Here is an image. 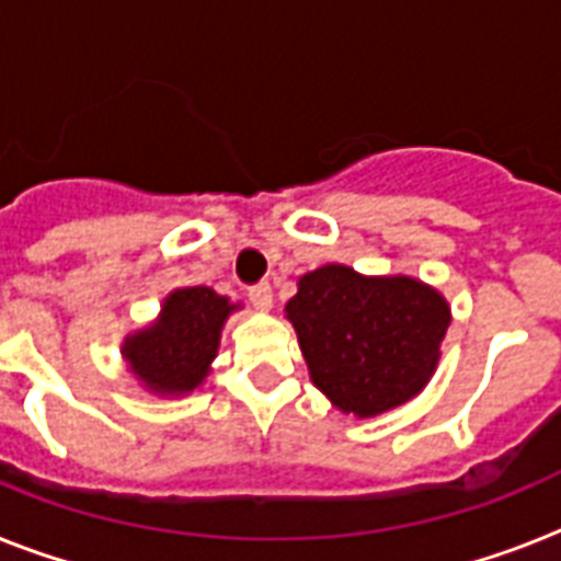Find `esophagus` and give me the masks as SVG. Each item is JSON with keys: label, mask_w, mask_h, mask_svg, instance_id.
<instances>
[{"label": "esophagus", "mask_w": 561, "mask_h": 561, "mask_svg": "<svg viewBox=\"0 0 561 561\" xmlns=\"http://www.w3.org/2000/svg\"><path fill=\"white\" fill-rule=\"evenodd\" d=\"M250 302H253L259 311H271V306H273L271 285H267V282H259V285H253V288H250Z\"/></svg>", "instance_id": "34e87169"}]
</instances>
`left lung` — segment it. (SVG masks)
<instances>
[{"instance_id":"8db88e82","label":"left lung","mask_w":561,"mask_h":561,"mask_svg":"<svg viewBox=\"0 0 561 561\" xmlns=\"http://www.w3.org/2000/svg\"><path fill=\"white\" fill-rule=\"evenodd\" d=\"M285 311L311 381L355 416L413 399L434 375L451 323L434 288L410 276L367 279L343 264L306 273Z\"/></svg>"}]
</instances>
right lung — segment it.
<instances>
[{
	"label": "right lung",
	"instance_id": "1",
	"mask_svg": "<svg viewBox=\"0 0 561 561\" xmlns=\"http://www.w3.org/2000/svg\"><path fill=\"white\" fill-rule=\"evenodd\" d=\"M236 306L211 288H180L162 306L160 323L127 337L125 358L157 392H188L209 373L220 325Z\"/></svg>",
	"mask_w": 561,
	"mask_h": 561
}]
</instances>
